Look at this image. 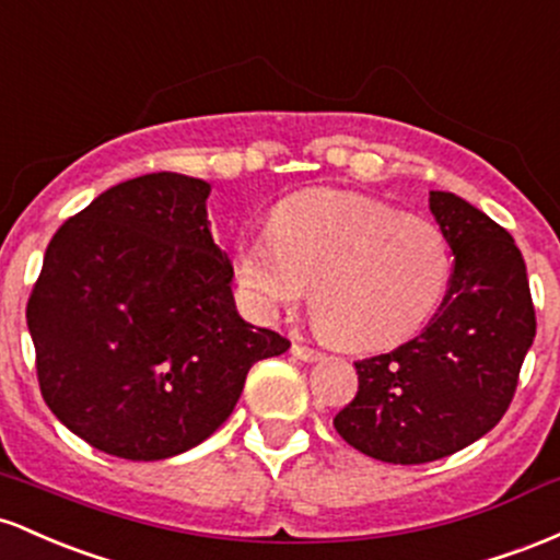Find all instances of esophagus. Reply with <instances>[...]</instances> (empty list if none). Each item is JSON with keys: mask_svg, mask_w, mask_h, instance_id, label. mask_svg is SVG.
Wrapping results in <instances>:
<instances>
[{"mask_svg": "<svg viewBox=\"0 0 560 560\" xmlns=\"http://www.w3.org/2000/svg\"><path fill=\"white\" fill-rule=\"evenodd\" d=\"M291 351H293V357H299V360H304V362H314V360H319V357H323V351L306 347V343H299V341L293 343Z\"/></svg>", "mask_w": 560, "mask_h": 560, "instance_id": "esophagus-1", "label": "esophagus"}]
</instances>
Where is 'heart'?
I'll return each instance as SVG.
<instances>
[{
	"instance_id": "heart-1",
	"label": "heart",
	"mask_w": 560,
	"mask_h": 560,
	"mask_svg": "<svg viewBox=\"0 0 560 560\" xmlns=\"http://www.w3.org/2000/svg\"><path fill=\"white\" fill-rule=\"evenodd\" d=\"M450 267L436 224L354 192L285 200L235 256L237 280L261 312L291 310L312 288L314 323L351 349L388 347L423 328Z\"/></svg>"
}]
</instances>
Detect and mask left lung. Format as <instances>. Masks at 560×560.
Returning a JSON list of instances; mask_svg holds the SVG:
<instances>
[{
    "mask_svg": "<svg viewBox=\"0 0 560 560\" xmlns=\"http://www.w3.org/2000/svg\"><path fill=\"white\" fill-rule=\"evenodd\" d=\"M429 209L455 256L444 301L412 341L354 362L357 397L332 418L343 442L399 466L447 457L492 431L537 332L511 232L452 192H431Z\"/></svg>",
    "mask_w": 560,
    "mask_h": 560,
    "instance_id": "left-lung-1",
    "label": "left lung"
}]
</instances>
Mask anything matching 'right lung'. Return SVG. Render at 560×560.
I'll list each match as a JSON object with an SVG mask.
<instances>
[{"instance_id":"right-lung-1","label":"right lung","mask_w":560,"mask_h":560,"mask_svg":"<svg viewBox=\"0 0 560 560\" xmlns=\"http://www.w3.org/2000/svg\"><path fill=\"white\" fill-rule=\"evenodd\" d=\"M209 192L185 174H144L49 241L26 306L36 378L94 450L144 463L192 450L235 410L250 364L291 347L237 314Z\"/></svg>"}]
</instances>
